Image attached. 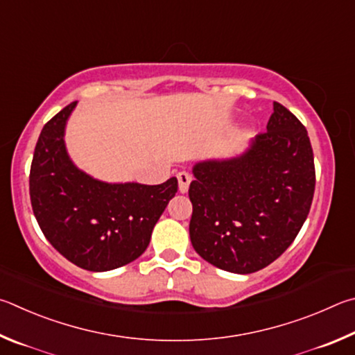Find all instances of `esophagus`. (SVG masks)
<instances>
[{
  "label": "esophagus",
  "instance_id": "obj_1",
  "mask_svg": "<svg viewBox=\"0 0 355 355\" xmlns=\"http://www.w3.org/2000/svg\"><path fill=\"white\" fill-rule=\"evenodd\" d=\"M176 178L179 182V191H181V193H185V191L189 190V185L191 182V176L187 171H179L176 174Z\"/></svg>",
  "mask_w": 355,
  "mask_h": 355
}]
</instances>
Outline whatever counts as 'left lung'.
Listing matches in <instances>:
<instances>
[{"instance_id":"8db88e82","label":"left lung","mask_w":355,"mask_h":355,"mask_svg":"<svg viewBox=\"0 0 355 355\" xmlns=\"http://www.w3.org/2000/svg\"><path fill=\"white\" fill-rule=\"evenodd\" d=\"M189 189L195 251L218 268L250 275L268 266L293 243L315 191L307 129L282 104L266 132L248 151L193 166Z\"/></svg>"}]
</instances>
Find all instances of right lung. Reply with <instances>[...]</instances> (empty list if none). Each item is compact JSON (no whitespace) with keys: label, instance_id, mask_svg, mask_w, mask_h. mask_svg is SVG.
Wrapping results in <instances>:
<instances>
[{"label":"right lung","instance_id":"1","mask_svg":"<svg viewBox=\"0 0 355 355\" xmlns=\"http://www.w3.org/2000/svg\"><path fill=\"white\" fill-rule=\"evenodd\" d=\"M74 105L42 129L29 173L31 204L43 235L65 259L89 271L115 270L145 252L155 223L176 195L178 179L107 184L78 170L64 143Z\"/></svg>","mask_w":355,"mask_h":355}]
</instances>
